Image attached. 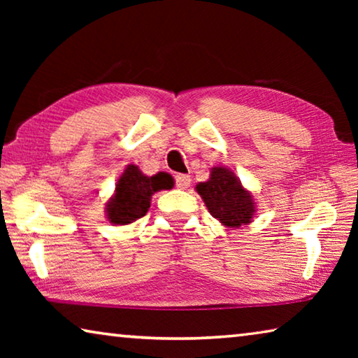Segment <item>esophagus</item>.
Wrapping results in <instances>:
<instances>
[{
    "mask_svg": "<svg viewBox=\"0 0 358 358\" xmlns=\"http://www.w3.org/2000/svg\"><path fill=\"white\" fill-rule=\"evenodd\" d=\"M175 185H177L180 189H186V187H189L191 185V177L186 173H177L175 175Z\"/></svg>",
    "mask_w": 358,
    "mask_h": 358,
    "instance_id": "obj_1",
    "label": "esophagus"
}]
</instances>
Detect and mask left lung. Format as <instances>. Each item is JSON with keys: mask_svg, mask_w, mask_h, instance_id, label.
I'll use <instances>...</instances> for the list:
<instances>
[{"mask_svg": "<svg viewBox=\"0 0 358 358\" xmlns=\"http://www.w3.org/2000/svg\"><path fill=\"white\" fill-rule=\"evenodd\" d=\"M211 216L227 227H240L254 216V201L235 175L224 167H215L205 183L196 186Z\"/></svg>", "mask_w": 358, "mask_h": 358, "instance_id": "obj_1", "label": "left lung"}]
</instances>
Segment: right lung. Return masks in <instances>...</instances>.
<instances>
[{"label": "right lung", "mask_w": 358, "mask_h": 358, "mask_svg": "<svg viewBox=\"0 0 358 358\" xmlns=\"http://www.w3.org/2000/svg\"><path fill=\"white\" fill-rule=\"evenodd\" d=\"M173 180L169 173L159 172L147 177L137 166H128L121 175L115 196L107 203V216L112 224H131L147 215L151 194L161 189H171Z\"/></svg>", "instance_id": "right-lung-1"}]
</instances>
